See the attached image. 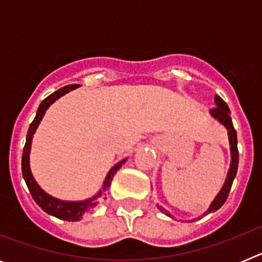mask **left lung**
I'll return each mask as SVG.
<instances>
[{"label": "left lung", "mask_w": 262, "mask_h": 262, "mask_svg": "<svg viewBox=\"0 0 262 262\" xmlns=\"http://www.w3.org/2000/svg\"><path fill=\"white\" fill-rule=\"evenodd\" d=\"M215 106L216 107L210 110V115H211L214 119H216L224 128L227 129V135H228V142H230V152H231V163H230V169H228V172H227V177H226V181H224L223 186L222 189L219 190V193L216 194V196L214 198V201L211 202V205L209 206V209L206 210L201 216L198 217H203L205 215L210 214V212H215L216 210H219L223 206V203L226 202L227 196L230 194L231 190V186H232V182L236 177V172H237V165H239V152H237V136H236V131L233 128V124H232V120H231V111L227 106V103L224 102L223 99L221 98L219 96H215ZM157 209L160 211L165 214L166 216L172 217L174 219L170 212L168 211L166 209H164L163 206L157 205ZM195 217V219H198ZM194 221V219H191ZM191 221H187V222H191ZM184 222V221H182Z\"/></svg>", "instance_id": "obj_1"}]
</instances>
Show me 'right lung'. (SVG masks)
<instances>
[{
    "label": "right lung",
    "instance_id": "right-lung-1",
    "mask_svg": "<svg viewBox=\"0 0 262 262\" xmlns=\"http://www.w3.org/2000/svg\"><path fill=\"white\" fill-rule=\"evenodd\" d=\"M76 88H77V85H68V86H64L61 88V89L56 90L55 93H52L51 96H48L47 98L41 101V103L38 107V111H36L35 119L32 120V123L30 124L29 127V131H27L26 144H25V148H23L22 155V174L23 178H25V181H26V185L27 187H29L32 198H34V201L36 202V205H38L43 211L47 212V214L67 222H77L80 221V219H82L85 215L90 214V212L93 211L94 207L98 205L99 198H101V196H105L106 193L108 191V189H110L113 177H114L115 173L118 172V169L127 161V159H123L120 160L119 163L115 164V165L108 170L107 174H106L105 181H103L102 187L99 189L98 193H97L96 195L92 196V198H88V200L84 201H62L59 200V198H55V196L46 193V191L39 186L38 182L35 181V178H34V176H32L31 173V168H30V152H31V143L32 138H34V134H35L39 123H40L43 117H45L47 108L50 107L55 101H57L60 97L66 96L67 93H69L71 90H75Z\"/></svg>",
    "mask_w": 262,
    "mask_h": 262
}]
</instances>
